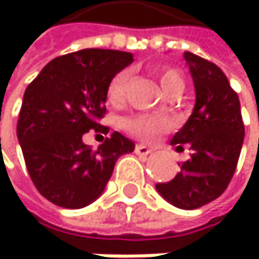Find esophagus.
Here are the masks:
<instances>
[{"label": "esophagus", "mask_w": 259, "mask_h": 259, "mask_svg": "<svg viewBox=\"0 0 259 259\" xmlns=\"http://www.w3.org/2000/svg\"><path fill=\"white\" fill-rule=\"evenodd\" d=\"M163 119H164V121H166V118H163Z\"/></svg>", "instance_id": "1"}]
</instances>
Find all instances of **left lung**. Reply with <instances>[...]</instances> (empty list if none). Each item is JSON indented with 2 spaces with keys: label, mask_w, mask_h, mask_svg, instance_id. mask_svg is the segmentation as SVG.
<instances>
[{
  "label": "left lung",
  "mask_w": 259,
  "mask_h": 259,
  "mask_svg": "<svg viewBox=\"0 0 259 259\" xmlns=\"http://www.w3.org/2000/svg\"><path fill=\"white\" fill-rule=\"evenodd\" d=\"M134 60L131 53L82 49L49 62L27 85L17 137L27 172L54 205L79 210L105 190L118 158L135 144L98 121L105 115L112 79ZM90 130L97 141L85 143Z\"/></svg>",
  "instance_id": "left-lung-1"
}]
</instances>
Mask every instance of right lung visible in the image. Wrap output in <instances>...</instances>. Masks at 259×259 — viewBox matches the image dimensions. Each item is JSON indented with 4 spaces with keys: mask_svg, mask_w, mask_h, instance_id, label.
Masks as SVG:
<instances>
[{
    "mask_svg": "<svg viewBox=\"0 0 259 259\" xmlns=\"http://www.w3.org/2000/svg\"><path fill=\"white\" fill-rule=\"evenodd\" d=\"M185 60L194 79L196 104L171 144H188L191 152L171 182L155 188L174 206L194 210L218 199L230 183L244 141V124L238 95L222 69L191 53L185 54Z\"/></svg>",
    "mask_w": 259,
    "mask_h": 259,
    "instance_id": "1",
    "label": "right lung"
}]
</instances>
